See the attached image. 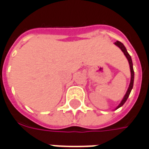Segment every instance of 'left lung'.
<instances>
[{
  "label": "left lung",
  "mask_w": 149,
  "mask_h": 149,
  "mask_svg": "<svg viewBox=\"0 0 149 149\" xmlns=\"http://www.w3.org/2000/svg\"><path fill=\"white\" fill-rule=\"evenodd\" d=\"M117 47H119L120 49H121V51L124 53V54L125 55L126 58L128 59V62H129V63H130V72H131V79H130V86H129V88H128V90L126 91L125 95L124 96V98L122 99L121 100V102L120 103V105H118L117 107L116 108V110H117L118 108H120L121 107L122 105H124L125 103V101L128 99V97H129V95L130 94L131 90L133 89V86H134V68H133V63H132V58H131L130 55L129 54V53L127 52V49L125 47V45L122 44L121 42L120 41H116V43H115Z\"/></svg>",
  "instance_id": "8db88e82"
}]
</instances>
